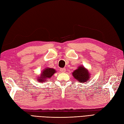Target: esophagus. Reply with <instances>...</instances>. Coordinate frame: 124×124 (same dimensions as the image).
Returning a JSON list of instances; mask_svg holds the SVG:
<instances>
[{
	"label": "esophagus",
	"mask_w": 124,
	"mask_h": 124,
	"mask_svg": "<svg viewBox=\"0 0 124 124\" xmlns=\"http://www.w3.org/2000/svg\"><path fill=\"white\" fill-rule=\"evenodd\" d=\"M59 70H60V71L62 72H65L66 71V69L65 68H61Z\"/></svg>",
	"instance_id": "esophagus-1"
}]
</instances>
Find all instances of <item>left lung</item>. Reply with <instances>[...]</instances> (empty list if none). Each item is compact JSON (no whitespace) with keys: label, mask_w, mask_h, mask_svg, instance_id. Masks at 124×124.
<instances>
[{"label":"left lung","mask_w":124,"mask_h":124,"mask_svg":"<svg viewBox=\"0 0 124 124\" xmlns=\"http://www.w3.org/2000/svg\"><path fill=\"white\" fill-rule=\"evenodd\" d=\"M72 75L76 79L80 82V83H84L88 81L90 77L89 72L83 66L79 67L77 69L75 70L72 73Z\"/></svg>","instance_id":"1"}]
</instances>
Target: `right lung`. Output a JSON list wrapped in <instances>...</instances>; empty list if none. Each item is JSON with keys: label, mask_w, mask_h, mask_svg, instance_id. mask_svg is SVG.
I'll return each instance as SVG.
<instances>
[{"label": "right lung", "mask_w": 124, "mask_h": 124, "mask_svg": "<svg viewBox=\"0 0 124 124\" xmlns=\"http://www.w3.org/2000/svg\"><path fill=\"white\" fill-rule=\"evenodd\" d=\"M56 72L55 70L53 68H46L43 71L42 73L41 74V77H39V79L38 81L39 82H44L47 78H51V77L54 75V73Z\"/></svg>", "instance_id": "right-lung-1"}]
</instances>
